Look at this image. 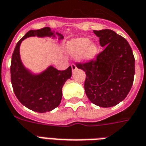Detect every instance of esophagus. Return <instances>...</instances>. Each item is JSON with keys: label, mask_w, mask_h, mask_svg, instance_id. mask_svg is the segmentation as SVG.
<instances>
[{"label": "esophagus", "mask_w": 146, "mask_h": 146, "mask_svg": "<svg viewBox=\"0 0 146 146\" xmlns=\"http://www.w3.org/2000/svg\"><path fill=\"white\" fill-rule=\"evenodd\" d=\"M71 66H72V71H73V72H74V71H75V70L77 69L76 65H75V64H74V63H72Z\"/></svg>", "instance_id": "1"}]
</instances>
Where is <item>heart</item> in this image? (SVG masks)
Wrapping results in <instances>:
<instances>
[{"label": "heart", "mask_w": 146, "mask_h": 146, "mask_svg": "<svg viewBox=\"0 0 146 146\" xmlns=\"http://www.w3.org/2000/svg\"><path fill=\"white\" fill-rule=\"evenodd\" d=\"M68 52L72 55H79L85 60H91L95 57L98 52V47L96 43H91L88 38H79L68 42L67 46Z\"/></svg>", "instance_id": "heart-1"}]
</instances>
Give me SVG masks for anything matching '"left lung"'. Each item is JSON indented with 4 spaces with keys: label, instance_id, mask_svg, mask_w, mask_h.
<instances>
[{
    "label": "left lung",
    "instance_id": "8db88e82",
    "mask_svg": "<svg viewBox=\"0 0 146 146\" xmlns=\"http://www.w3.org/2000/svg\"><path fill=\"white\" fill-rule=\"evenodd\" d=\"M104 49L94 60L76 63L85 72L84 90L94 104L111 107L123 100L133 86L135 58L125 38L111 30H94Z\"/></svg>",
    "mask_w": 146,
    "mask_h": 146
}]
</instances>
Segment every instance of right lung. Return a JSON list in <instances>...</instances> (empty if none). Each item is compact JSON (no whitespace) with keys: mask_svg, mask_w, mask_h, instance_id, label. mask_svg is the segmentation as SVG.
<instances>
[{"mask_svg":"<svg viewBox=\"0 0 146 146\" xmlns=\"http://www.w3.org/2000/svg\"><path fill=\"white\" fill-rule=\"evenodd\" d=\"M62 39L63 36L56 33ZM30 36H53L50 28L30 30L19 40L12 55L11 65V84L13 92L21 104L28 109L38 113L52 110L60 104L62 87L72 77V67L60 71L49 66L43 72L33 74L23 66L20 56V46L22 41Z\"/></svg>","mask_w":146,"mask_h":146,"instance_id":"obj_1","label":"right lung"}]
</instances>
